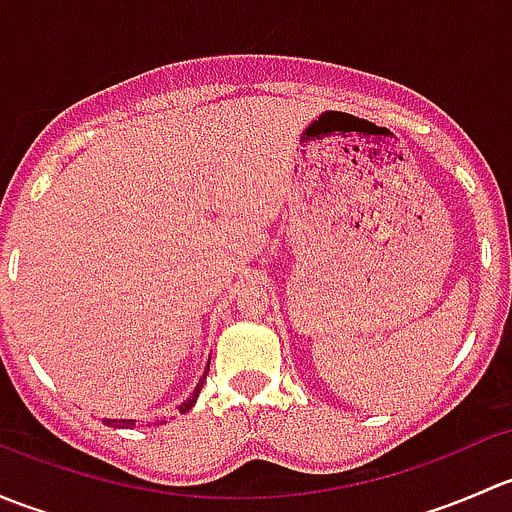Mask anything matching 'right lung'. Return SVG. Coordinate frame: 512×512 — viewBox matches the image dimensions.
<instances>
[{"mask_svg":"<svg viewBox=\"0 0 512 512\" xmlns=\"http://www.w3.org/2000/svg\"><path fill=\"white\" fill-rule=\"evenodd\" d=\"M208 364H210V361H208ZM208 369H210V366H208ZM208 369H205L203 379H200L198 384H195L193 394H190L188 399H185L183 404L178 406L180 411H190V409H193V406H195V401H198V394H200V389H203V381H205V376H208ZM106 423H108V426H113V428H116V426H118V428H133V426H136V421H131V418H106Z\"/></svg>","mask_w":512,"mask_h":512,"instance_id":"obj_1","label":"right lung"}]
</instances>
